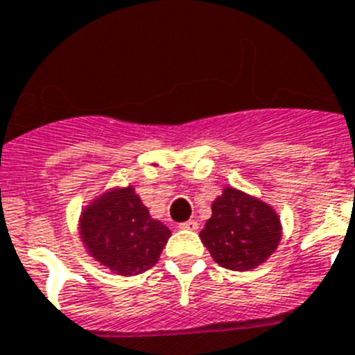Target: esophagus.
<instances>
[{
    "instance_id": "34e87169",
    "label": "esophagus",
    "mask_w": 355,
    "mask_h": 355,
    "mask_svg": "<svg viewBox=\"0 0 355 355\" xmlns=\"http://www.w3.org/2000/svg\"><path fill=\"white\" fill-rule=\"evenodd\" d=\"M178 227L186 229V231H196L198 229V222L196 220H187V222L178 223Z\"/></svg>"
}]
</instances>
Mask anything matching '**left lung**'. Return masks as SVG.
<instances>
[{
  "label": "left lung",
  "mask_w": 355,
  "mask_h": 355,
  "mask_svg": "<svg viewBox=\"0 0 355 355\" xmlns=\"http://www.w3.org/2000/svg\"><path fill=\"white\" fill-rule=\"evenodd\" d=\"M211 209L213 214L200 231V240L218 265L231 270H249L276 251L282 225L270 205L225 187Z\"/></svg>",
  "instance_id": "1"
}]
</instances>
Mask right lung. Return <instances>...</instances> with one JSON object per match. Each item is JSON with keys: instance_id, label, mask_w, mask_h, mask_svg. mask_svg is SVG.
<instances>
[{"instance_id": "right-lung-1", "label": "right lung", "mask_w": 355, "mask_h": 355, "mask_svg": "<svg viewBox=\"0 0 355 355\" xmlns=\"http://www.w3.org/2000/svg\"><path fill=\"white\" fill-rule=\"evenodd\" d=\"M169 236L171 231L151 218L132 186L101 195L81 216V238L88 252L122 276L151 269Z\"/></svg>"}]
</instances>
